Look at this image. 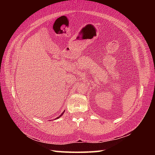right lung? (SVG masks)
Wrapping results in <instances>:
<instances>
[{"label": "right lung", "mask_w": 155, "mask_h": 155, "mask_svg": "<svg viewBox=\"0 0 155 155\" xmlns=\"http://www.w3.org/2000/svg\"><path fill=\"white\" fill-rule=\"evenodd\" d=\"M61 115H63V114H62ZM61 115H60V116H61ZM60 116H59V117H60ZM57 118H59V117H57Z\"/></svg>", "instance_id": "1"}]
</instances>
